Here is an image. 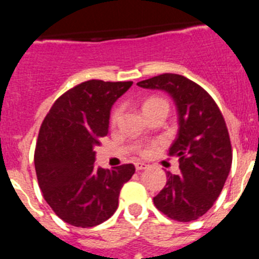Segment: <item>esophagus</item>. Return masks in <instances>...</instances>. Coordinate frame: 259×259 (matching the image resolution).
I'll return each mask as SVG.
<instances>
[{
    "label": "esophagus",
    "mask_w": 259,
    "mask_h": 259,
    "mask_svg": "<svg viewBox=\"0 0 259 259\" xmlns=\"http://www.w3.org/2000/svg\"><path fill=\"white\" fill-rule=\"evenodd\" d=\"M135 167H136L137 171H141L146 170V168H148V164L144 163V162H136V163H135Z\"/></svg>",
    "instance_id": "obj_1"
}]
</instances>
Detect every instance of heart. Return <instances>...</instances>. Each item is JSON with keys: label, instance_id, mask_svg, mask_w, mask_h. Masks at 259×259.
<instances>
[{"label": "heart", "instance_id": "1", "mask_svg": "<svg viewBox=\"0 0 259 259\" xmlns=\"http://www.w3.org/2000/svg\"><path fill=\"white\" fill-rule=\"evenodd\" d=\"M157 102H166V101H164V100H162V98H157V97L148 98V100L144 102L143 110L148 109V107L152 106V105H154V104H157ZM118 116H119V109H115L113 113H111V118H110L111 123H115L116 120H118ZM153 149H154V146H148V148H144V149L140 150V154L141 155H149L150 153L153 152Z\"/></svg>", "mask_w": 259, "mask_h": 259}]
</instances>
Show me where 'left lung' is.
<instances>
[{"label": "left lung", "instance_id": "obj_1", "mask_svg": "<svg viewBox=\"0 0 259 259\" xmlns=\"http://www.w3.org/2000/svg\"><path fill=\"white\" fill-rule=\"evenodd\" d=\"M146 89L166 91L179 114V132L168 154L179 157V175L167 172L164 188L153 198L168 218L192 222L219 197L232 164V146L218 105L198 84L178 74L139 81Z\"/></svg>", "mask_w": 259, "mask_h": 259}]
</instances>
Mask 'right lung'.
I'll use <instances>...</instances> for the list:
<instances>
[{
  "mask_svg": "<svg viewBox=\"0 0 259 259\" xmlns=\"http://www.w3.org/2000/svg\"><path fill=\"white\" fill-rule=\"evenodd\" d=\"M132 81L88 80L68 89L45 116L35 149L38 187L52 210L75 227H95L118 207L132 163L95 166V146L109 132L110 110Z\"/></svg>",
  "mask_w": 259,
  "mask_h": 259,
  "instance_id": "1",
  "label": "right lung"
}]
</instances>
